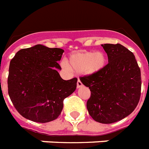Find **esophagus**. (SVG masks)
<instances>
[{
    "instance_id": "1",
    "label": "esophagus",
    "mask_w": 149,
    "mask_h": 149,
    "mask_svg": "<svg viewBox=\"0 0 149 149\" xmlns=\"http://www.w3.org/2000/svg\"><path fill=\"white\" fill-rule=\"evenodd\" d=\"M82 86H83V84H82L80 80H78V82H77V88H80Z\"/></svg>"
}]
</instances>
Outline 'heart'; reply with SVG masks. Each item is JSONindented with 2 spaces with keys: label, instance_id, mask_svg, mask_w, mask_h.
Segmentation results:
<instances>
[{
  "label": "heart",
  "instance_id": "obj_1",
  "mask_svg": "<svg viewBox=\"0 0 149 149\" xmlns=\"http://www.w3.org/2000/svg\"><path fill=\"white\" fill-rule=\"evenodd\" d=\"M108 58L102 52H80L71 54L69 58V65L65 60L62 61L61 66L67 71H74L87 75L97 74L105 68Z\"/></svg>",
  "mask_w": 149,
  "mask_h": 149
}]
</instances>
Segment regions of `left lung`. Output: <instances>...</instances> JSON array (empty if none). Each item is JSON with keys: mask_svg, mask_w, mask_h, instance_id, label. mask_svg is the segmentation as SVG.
Wrapping results in <instances>:
<instances>
[{"mask_svg": "<svg viewBox=\"0 0 149 149\" xmlns=\"http://www.w3.org/2000/svg\"><path fill=\"white\" fill-rule=\"evenodd\" d=\"M108 64L93 75L80 78L88 87L87 102L89 115L102 124L118 122L129 115L138 105L141 95V71L135 55L123 45H102Z\"/></svg>", "mask_w": 149, "mask_h": 149, "instance_id": "8db88e82", "label": "left lung"}]
</instances>
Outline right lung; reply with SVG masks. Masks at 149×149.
<instances>
[{"label":"right lung","instance_id":"right-lung-1","mask_svg":"<svg viewBox=\"0 0 149 149\" xmlns=\"http://www.w3.org/2000/svg\"><path fill=\"white\" fill-rule=\"evenodd\" d=\"M64 52L36 45L20 50L10 61L8 95L24 118L40 123L54 121L64 99L75 91L78 79L63 80L58 73Z\"/></svg>","mask_w":149,"mask_h":149}]
</instances>
